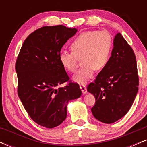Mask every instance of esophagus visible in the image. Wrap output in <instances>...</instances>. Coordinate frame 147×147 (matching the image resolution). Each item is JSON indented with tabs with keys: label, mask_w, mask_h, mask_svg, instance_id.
<instances>
[{
	"label": "esophagus",
	"mask_w": 147,
	"mask_h": 147,
	"mask_svg": "<svg viewBox=\"0 0 147 147\" xmlns=\"http://www.w3.org/2000/svg\"><path fill=\"white\" fill-rule=\"evenodd\" d=\"M79 86H80L81 90H82L83 95H85V94H86L87 90H86V86H85V85H83V84H82V85H80Z\"/></svg>",
	"instance_id": "34e87169"
}]
</instances>
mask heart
Returning <instances> with one entry per match:
<instances>
[{
	"mask_svg": "<svg viewBox=\"0 0 147 147\" xmlns=\"http://www.w3.org/2000/svg\"><path fill=\"white\" fill-rule=\"evenodd\" d=\"M112 46V37L108 32H84L70 44L72 52H61L60 63L67 71L74 72L82 59L83 66L73 75L72 80L78 84H86L93 76L95 70H101L107 65Z\"/></svg>",
	"mask_w": 147,
	"mask_h": 147,
	"instance_id": "obj_1",
	"label": "heart"
}]
</instances>
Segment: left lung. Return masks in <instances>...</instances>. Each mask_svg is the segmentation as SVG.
Returning a JSON list of instances; mask_svg holds the SVG:
<instances>
[{"label":"left lung","mask_w":147,"mask_h":147,"mask_svg":"<svg viewBox=\"0 0 147 147\" xmlns=\"http://www.w3.org/2000/svg\"><path fill=\"white\" fill-rule=\"evenodd\" d=\"M138 85L135 54L122 35L117 33L107 65L87 88L88 92L95 98V105L91 109L94 117L106 124L124 117L134 102Z\"/></svg>","instance_id":"obj_1"}]
</instances>
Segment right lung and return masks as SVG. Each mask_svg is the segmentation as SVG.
I'll list each match as a JSON object with an SVG mask.
<instances>
[{
  "instance_id": "1",
  "label": "right lung",
  "mask_w": 147,
  "mask_h": 147,
  "mask_svg": "<svg viewBox=\"0 0 147 147\" xmlns=\"http://www.w3.org/2000/svg\"><path fill=\"white\" fill-rule=\"evenodd\" d=\"M77 32L63 25L39 28L25 40L16 60L18 97L30 117L48 129L60 125L69 102L82 95L77 83L59 87L70 79L60 63V51Z\"/></svg>"
}]
</instances>
